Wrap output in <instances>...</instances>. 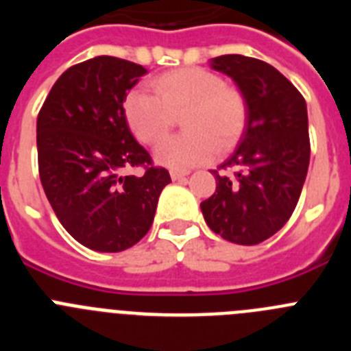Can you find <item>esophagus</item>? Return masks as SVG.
I'll use <instances>...</instances> for the list:
<instances>
[{
    "instance_id": "1",
    "label": "esophagus",
    "mask_w": 351,
    "mask_h": 351,
    "mask_svg": "<svg viewBox=\"0 0 351 351\" xmlns=\"http://www.w3.org/2000/svg\"><path fill=\"white\" fill-rule=\"evenodd\" d=\"M188 170H170V178L173 179V181H181V179H184L186 176H188Z\"/></svg>"
}]
</instances>
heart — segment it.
Masks as SVG:
<instances>
[{"label":"heart","instance_id":"obj_1","mask_svg":"<svg viewBox=\"0 0 351 351\" xmlns=\"http://www.w3.org/2000/svg\"><path fill=\"white\" fill-rule=\"evenodd\" d=\"M153 91L135 89L125 100V116L135 137L156 144L173 124V114L186 130L154 149L161 165L182 170L202 165L219 151L237 144L246 126L247 105L243 93L206 68H179L153 80Z\"/></svg>","mask_w":351,"mask_h":351}]
</instances>
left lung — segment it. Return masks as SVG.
Returning a JSON list of instances; mask_svg holds the SVG:
<instances>
[{"label":"left lung","mask_w":351,"mask_h":351,"mask_svg":"<svg viewBox=\"0 0 351 351\" xmlns=\"http://www.w3.org/2000/svg\"><path fill=\"white\" fill-rule=\"evenodd\" d=\"M243 93L247 119L234 153L219 168L216 191L200 204L214 234L235 244H258L283 228L299 202L309 167L308 108L295 86L265 61L241 54L210 60Z\"/></svg>","instance_id":"1"}]
</instances>
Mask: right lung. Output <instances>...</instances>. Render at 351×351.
<instances>
[{
  "label": "right lung",
  "instance_id": "obj_1",
  "mask_svg": "<svg viewBox=\"0 0 351 351\" xmlns=\"http://www.w3.org/2000/svg\"><path fill=\"white\" fill-rule=\"evenodd\" d=\"M147 73L112 56L70 66L36 119L40 181L56 216L82 246L117 253L149 232L169 170L153 167L125 116L126 91ZM145 166L141 178L122 170Z\"/></svg>",
  "mask_w": 351,
  "mask_h": 351
}]
</instances>
